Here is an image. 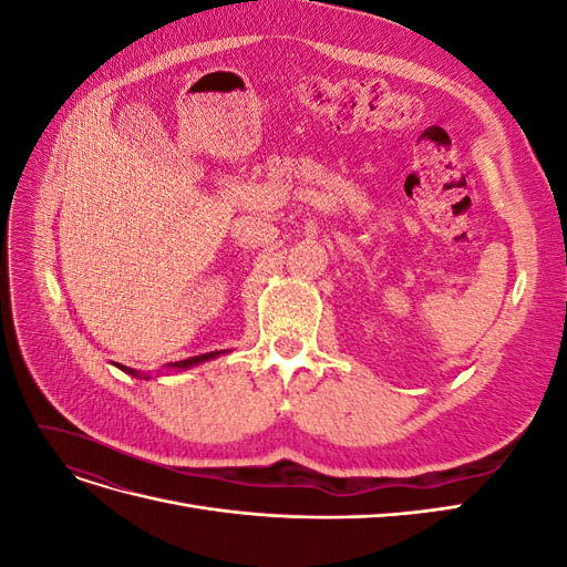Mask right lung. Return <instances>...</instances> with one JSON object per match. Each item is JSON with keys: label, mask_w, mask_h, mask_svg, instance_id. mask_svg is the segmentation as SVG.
I'll list each match as a JSON object with an SVG mask.
<instances>
[{"label": "right lung", "mask_w": 567, "mask_h": 567, "mask_svg": "<svg viewBox=\"0 0 567 567\" xmlns=\"http://www.w3.org/2000/svg\"><path fill=\"white\" fill-rule=\"evenodd\" d=\"M217 354H221V350H217V352H205V354H198V357H188V359H182V362H175V364H169V367H173V369H192V367H196V364L208 362V359H215ZM117 369H123L125 373L136 375V379H142L140 371L127 369V367H123V364H117ZM144 379H148V375H144Z\"/></svg>", "instance_id": "right-lung-1"}]
</instances>
